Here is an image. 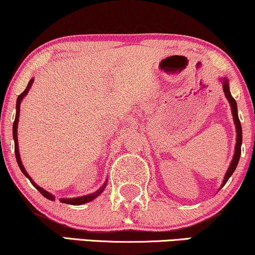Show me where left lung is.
Segmentation results:
<instances>
[{
	"instance_id": "left-lung-1",
	"label": "left lung",
	"mask_w": 255,
	"mask_h": 255,
	"mask_svg": "<svg viewBox=\"0 0 255 255\" xmlns=\"http://www.w3.org/2000/svg\"><path fill=\"white\" fill-rule=\"evenodd\" d=\"M221 82H223V88H224V92L226 98L229 99V102L231 103V108H232V114H233V118H234V123H236V128H237V144H236V152H234V157L232 159V163H231L229 170H227L226 174H225L223 185L221 187L224 186L225 184L227 183V180L230 179V177L232 176L234 170L237 168V165L239 163L240 159V154H241V143H243V130H241V124L239 121V117H238V108H237V102L232 96H231L230 92V88H229V81L227 78H221Z\"/></svg>"
}]
</instances>
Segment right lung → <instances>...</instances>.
I'll list each match as a JSON object with an SVG mask.
<instances>
[{
    "label": "right lung",
    "instance_id": "obj_1",
    "mask_svg": "<svg viewBox=\"0 0 255 255\" xmlns=\"http://www.w3.org/2000/svg\"><path fill=\"white\" fill-rule=\"evenodd\" d=\"M32 82H34V79H31V81L29 82L28 85H26L25 90L23 91L21 95L18 96L17 101H16V117H15L14 125H12V135H14V141H15V156H16V160H17L18 166H19V168H21V171L23 172V174H24V176H25L26 178H28L29 180H30V183H31L32 185H34V186H35L36 188H37V190L39 191V192H41V194H42L43 197H45V198H47V199H49V200H54L55 197L52 196V194L47 192V191H44L42 187H39L38 185H36V184L34 183V180L31 179L30 176H29V174L26 173V171L24 170V166H23V165H22L21 158H19L18 145H17V123H18V117H19V105H21V101L23 99V97H24V96H25L26 94H28L29 89H30V87L32 85ZM105 185H107V184H104L103 186L99 188L98 191H96V192L89 194V196H83V197H78V198H71V199H64V198H63V199H59V201H61V203L70 204V205H82V204L89 203V201L94 200L96 197H98L99 194L103 192V190L105 188Z\"/></svg>",
    "mask_w": 255,
    "mask_h": 255
}]
</instances>
